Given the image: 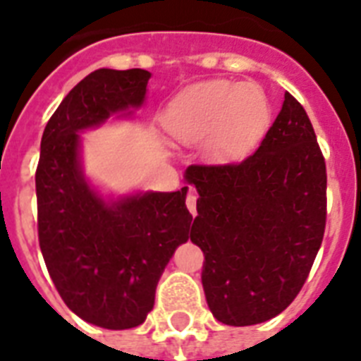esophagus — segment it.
I'll list each match as a JSON object with an SVG mask.
<instances>
[{
  "mask_svg": "<svg viewBox=\"0 0 361 361\" xmlns=\"http://www.w3.org/2000/svg\"><path fill=\"white\" fill-rule=\"evenodd\" d=\"M185 204H187V209L190 211V215H196V196H195V192H192V190H189Z\"/></svg>",
  "mask_w": 361,
  "mask_h": 361,
  "instance_id": "esophagus-1",
  "label": "esophagus"
}]
</instances>
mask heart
Returning <instances> with one entry per match:
<instances>
[{"mask_svg": "<svg viewBox=\"0 0 361 361\" xmlns=\"http://www.w3.org/2000/svg\"><path fill=\"white\" fill-rule=\"evenodd\" d=\"M269 96L256 83L211 79L190 85L166 105L163 124L172 139L198 145L215 163L250 154L271 126Z\"/></svg>", "mask_w": 361, "mask_h": 361, "instance_id": "heart-1", "label": "heart"}]
</instances>
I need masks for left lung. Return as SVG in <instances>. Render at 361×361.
Listing matches in <instances>:
<instances>
[{
  "instance_id": "1",
  "label": "left lung",
  "mask_w": 361,
  "mask_h": 361,
  "mask_svg": "<svg viewBox=\"0 0 361 361\" xmlns=\"http://www.w3.org/2000/svg\"><path fill=\"white\" fill-rule=\"evenodd\" d=\"M198 190L190 241L216 321L250 326L295 300L326 224V165L306 111L289 92L262 145L235 165H190Z\"/></svg>"
}]
</instances>
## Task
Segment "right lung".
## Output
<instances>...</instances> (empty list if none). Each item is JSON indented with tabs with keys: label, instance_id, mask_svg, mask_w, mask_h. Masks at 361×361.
I'll return each mask as SVG.
<instances>
[{
	"label": "right lung",
	"instance_id": "1",
	"mask_svg": "<svg viewBox=\"0 0 361 361\" xmlns=\"http://www.w3.org/2000/svg\"><path fill=\"white\" fill-rule=\"evenodd\" d=\"M148 70H94L61 102L40 142L37 176L38 243L64 304L107 330L145 323L155 287L187 243L192 215L187 190L104 196L81 163V135L142 107Z\"/></svg>",
	"mask_w": 361,
	"mask_h": 361
}]
</instances>
